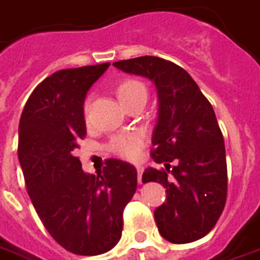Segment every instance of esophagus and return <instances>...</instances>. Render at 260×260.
<instances>
[{
    "mask_svg": "<svg viewBox=\"0 0 260 260\" xmlns=\"http://www.w3.org/2000/svg\"><path fill=\"white\" fill-rule=\"evenodd\" d=\"M137 171H138V182H139V183H142V172H144V168L137 167Z\"/></svg>",
    "mask_w": 260,
    "mask_h": 260,
    "instance_id": "34e87169",
    "label": "esophagus"
}]
</instances>
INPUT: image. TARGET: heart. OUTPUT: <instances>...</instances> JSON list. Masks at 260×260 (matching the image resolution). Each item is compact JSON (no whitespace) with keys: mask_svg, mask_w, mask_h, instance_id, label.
<instances>
[{"mask_svg":"<svg viewBox=\"0 0 260 260\" xmlns=\"http://www.w3.org/2000/svg\"><path fill=\"white\" fill-rule=\"evenodd\" d=\"M144 92L146 93L145 86L141 82L134 81V79H128V81H125L118 86V98H119L121 102H125V101L131 100V98ZM86 114H88V104L85 105V115ZM142 145H144V139H142L141 135L126 134V135H118V137L112 138L109 145H108V148H109L111 152L121 156V158L137 159L139 156Z\"/></svg>","mask_w":260,"mask_h":260,"instance_id":"heart-1","label":"heart"}]
</instances>
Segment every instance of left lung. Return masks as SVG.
Here are the masks:
<instances>
[{
	"label": "left lung",
	"mask_w": 260,
	"mask_h": 260,
	"mask_svg": "<svg viewBox=\"0 0 260 260\" xmlns=\"http://www.w3.org/2000/svg\"><path fill=\"white\" fill-rule=\"evenodd\" d=\"M114 67L152 81L158 92L152 159L167 171L146 168L142 181L167 188V201L153 212L159 234L172 243L204 238L225 208L228 189L225 142L211 102L186 71L164 58L139 56Z\"/></svg>",
	"instance_id": "1"
}]
</instances>
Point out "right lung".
I'll use <instances>...</instances> for the list:
<instances>
[{
	"instance_id": "add662e5",
	"label": "right lung",
	"mask_w": 260,
	"mask_h": 260,
	"mask_svg": "<svg viewBox=\"0 0 260 260\" xmlns=\"http://www.w3.org/2000/svg\"><path fill=\"white\" fill-rule=\"evenodd\" d=\"M111 63L56 71L34 89L18 128L26 190L45 229L75 255L105 253L121 239L123 208L137 190V169L108 159L85 174L75 156L86 135L84 102Z\"/></svg>"
}]
</instances>
